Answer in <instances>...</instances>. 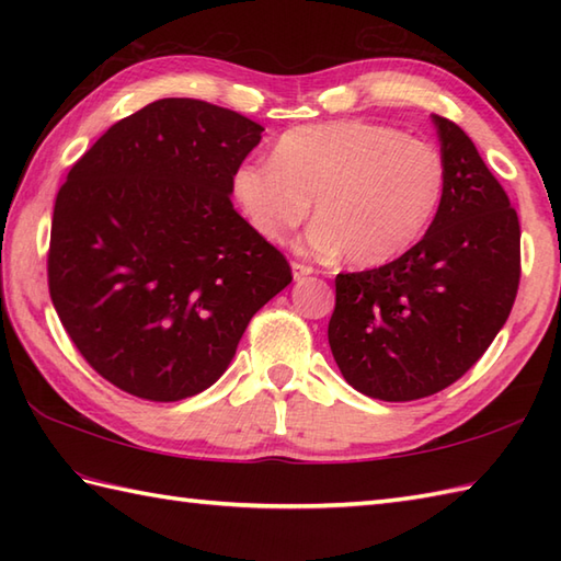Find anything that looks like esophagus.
Here are the masks:
<instances>
[{
	"label": "esophagus",
	"mask_w": 561,
	"mask_h": 561,
	"mask_svg": "<svg viewBox=\"0 0 561 561\" xmlns=\"http://www.w3.org/2000/svg\"><path fill=\"white\" fill-rule=\"evenodd\" d=\"M291 272H294V279L299 282V279L308 277V274H313L316 270L311 265H304V262H291Z\"/></svg>",
	"instance_id": "obj_1"
}]
</instances>
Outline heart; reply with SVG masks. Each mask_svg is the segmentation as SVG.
Listing matches in <instances>:
<instances>
[{"label":"heart","instance_id":"heart-1","mask_svg":"<svg viewBox=\"0 0 561 561\" xmlns=\"http://www.w3.org/2000/svg\"><path fill=\"white\" fill-rule=\"evenodd\" d=\"M446 161L428 141L368 121L299 125L274 141L272 159H245L231 193L250 226L284 241L311 214L318 253L378 267L420 241L446 195Z\"/></svg>","mask_w":561,"mask_h":561}]
</instances>
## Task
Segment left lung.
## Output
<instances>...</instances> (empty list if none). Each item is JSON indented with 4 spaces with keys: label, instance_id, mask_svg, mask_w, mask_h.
Returning <instances> with one entry per match:
<instances>
[{
    "label": "left lung",
    "instance_id": "obj_1",
    "mask_svg": "<svg viewBox=\"0 0 561 561\" xmlns=\"http://www.w3.org/2000/svg\"><path fill=\"white\" fill-rule=\"evenodd\" d=\"M446 195L398 260L335 277L330 350L368 398L410 402L448 388L490 347L520 282V224L506 190L448 117L434 115Z\"/></svg>",
    "mask_w": 561,
    "mask_h": 561
}]
</instances>
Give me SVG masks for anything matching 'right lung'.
<instances>
[{
    "label": "right lung",
    "instance_id": "obj_1",
    "mask_svg": "<svg viewBox=\"0 0 561 561\" xmlns=\"http://www.w3.org/2000/svg\"><path fill=\"white\" fill-rule=\"evenodd\" d=\"M262 125L195 99L123 117L71 165L53 211L47 287L89 366L129 396H197L231 364L291 267L231 205Z\"/></svg>",
    "mask_w": 561,
    "mask_h": 561
}]
</instances>
